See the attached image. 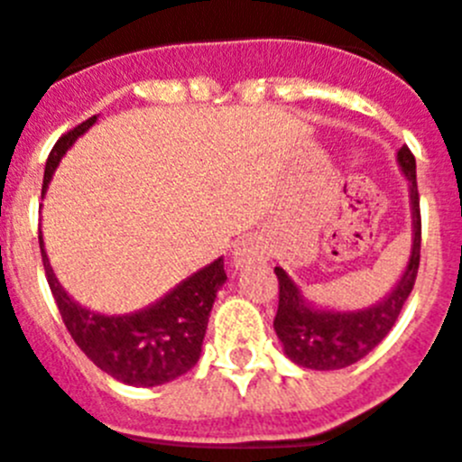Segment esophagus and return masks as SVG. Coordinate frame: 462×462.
Segmentation results:
<instances>
[{"instance_id":"1","label":"esophagus","mask_w":462,"mask_h":462,"mask_svg":"<svg viewBox=\"0 0 462 462\" xmlns=\"http://www.w3.org/2000/svg\"><path fill=\"white\" fill-rule=\"evenodd\" d=\"M263 259H266V245L261 243L256 236L240 240V243L236 245L234 254H231V263H234L236 268H247Z\"/></svg>"}]
</instances>
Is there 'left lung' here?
I'll use <instances>...</instances> for the list:
<instances>
[{
  "label": "left lung",
  "instance_id": "left-lung-1",
  "mask_svg": "<svg viewBox=\"0 0 462 462\" xmlns=\"http://www.w3.org/2000/svg\"><path fill=\"white\" fill-rule=\"evenodd\" d=\"M398 166L410 182L411 252L405 271L379 303L363 310L317 308L303 296L300 287L284 268L275 266L280 282V305L275 314V333L284 354L296 365L310 370H340L368 356L389 336L400 310L414 289L421 259V210L416 189V159L407 145L398 150Z\"/></svg>",
  "mask_w": 462,
  "mask_h": 462
}]
</instances>
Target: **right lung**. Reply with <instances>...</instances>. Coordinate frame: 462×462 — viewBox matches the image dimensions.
<instances>
[{
  "mask_svg": "<svg viewBox=\"0 0 462 462\" xmlns=\"http://www.w3.org/2000/svg\"><path fill=\"white\" fill-rule=\"evenodd\" d=\"M94 122L97 116L55 143L46 162L41 196L46 194L60 159ZM39 245L48 284L64 326L97 368L129 386H159L194 368L201 356L212 303L226 282L222 256L182 280L148 308L129 314H101L83 308L64 291L43 250V236H39Z\"/></svg>",
  "mask_w": 462,
  "mask_h": 462,
  "instance_id": "obj_1",
  "label": "right lung"
}]
</instances>
